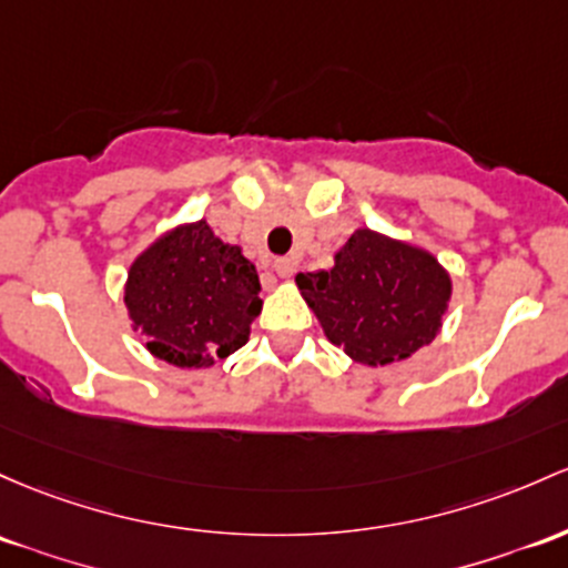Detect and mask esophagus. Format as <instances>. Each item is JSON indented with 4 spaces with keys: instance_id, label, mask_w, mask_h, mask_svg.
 Instances as JSON below:
<instances>
[{
    "instance_id": "1",
    "label": "esophagus",
    "mask_w": 568,
    "mask_h": 568,
    "mask_svg": "<svg viewBox=\"0 0 568 568\" xmlns=\"http://www.w3.org/2000/svg\"><path fill=\"white\" fill-rule=\"evenodd\" d=\"M274 272H277V277H291V274L296 272V261L294 258H274Z\"/></svg>"
}]
</instances>
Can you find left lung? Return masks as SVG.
<instances>
[{"label":"left lung","instance_id":"obj_1","mask_svg":"<svg viewBox=\"0 0 568 568\" xmlns=\"http://www.w3.org/2000/svg\"><path fill=\"white\" fill-rule=\"evenodd\" d=\"M323 334L353 361L385 366L432 345L453 294L445 266L423 247L355 229L332 270L296 274Z\"/></svg>","mask_w":568,"mask_h":568}]
</instances>
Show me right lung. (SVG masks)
Wrapping results in <instances>:
<instances>
[{
    "mask_svg": "<svg viewBox=\"0 0 568 568\" xmlns=\"http://www.w3.org/2000/svg\"><path fill=\"white\" fill-rule=\"evenodd\" d=\"M258 291V272L240 247L215 236L207 221H193L136 255L123 302L155 358L207 369L247 342Z\"/></svg>",
    "mask_w": 568,
    "mask_h": 568,
    "instance_id": "1",
    "label": "right lung"
}]
</instances>
